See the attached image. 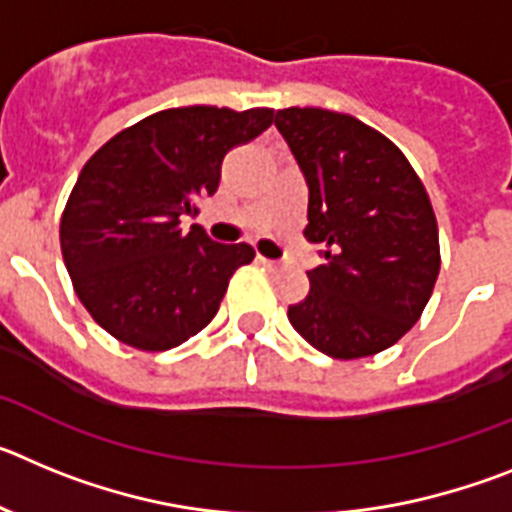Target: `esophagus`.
<instances>
[{
	"label": "esophagus",
	"instance_id": "esophagus-1",
	"mask_svg": "<svg viewBox=\"0 0 512 512\" xmlns=\"http://www.w3.org/2000/svg\"><path fill=\"white\" fill-rule=\"evenodd\" d=\"M259 261H261V266H264V269H269V271H277V269H282V261L264 259V256H259Z\"/></svg>",
	"mask_w": 512,
	"mask_h": 512
}]
</instances>
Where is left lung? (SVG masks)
Returning <instances> with one entry per match:
<instances>
[{"label": "left lung", "mask_w": 512, "mask_h": 512, "mask_svg": "<svg viewBox=\"0 0 512 512\" xmlns=\"http://www.w3.org/2000/svg\"><path fill=\"white\" fill-rule=\"evenodd\" d=\"M274 125L310 192L305 238L323 246L289 323L330 359L379 354L418 323L441 269L428 192L400 148L356 117L287 107Z\"/></svg>", "instance_id": "left-lung-1"}]
</instances>
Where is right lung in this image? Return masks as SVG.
Segmentation results:
<instances>
[{
    "instance_id": "right-lung-1",
    "label": "right lung",
    "mask_w": 512,
    "mask_h": 512,
    "mask_svg": "<svg viewBox=\"0 0 512 512\" xmlns=\"http://www.w3.org/2000/svg\"><path fill=\"white\" fill-rule=\"evenodd\" d=\"M274 110L174 107L135 122L87 161L61 217L76 295L110 336L169 351L215 318L228 279L256 251L184 228L212 197L230 148L264 133Z\"/></svg>"
}]
</instances>
